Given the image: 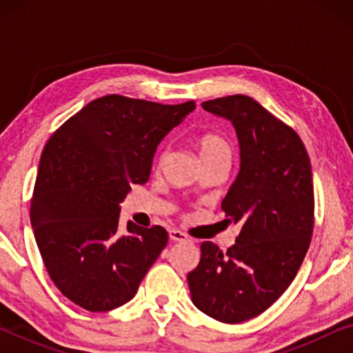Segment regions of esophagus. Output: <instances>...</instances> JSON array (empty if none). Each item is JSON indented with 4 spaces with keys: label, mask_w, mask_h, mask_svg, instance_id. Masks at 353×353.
<instances>
[{
    "label": "esophagus",
    "mask_w": 353,
    "mask_h": 353,
    "mask_svg": "<svg viewBox=\"0 0 353 353\" xmlns=\"http://www.w3.org/2000/svg\"><path fill=\"white\" fill-rule=\"evenodd\" d=\"M168 238H170V241H173V243H185V241H188V236L185 233H181L180 230L168 231Z\"/></svg>",
    "instance_id": "34e87169"
}]
</instances>
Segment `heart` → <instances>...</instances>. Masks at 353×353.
<instances>
[{
    "label": "heart",
    "instance_id": "obj_1",
    "mask_svg": "<svg viewBox=\"0 0 353 353\" xmlns=\"http://www.w3.org/2000/svg\"><path fill=\"white\" fill-rule=\"evenodd\" d=\"M197 151H199L202 165L210 162H230L231 159V148L228 141L216 133L202 134L197 141Z\"/></svg>",
    "mask_w": 353,
    "mask_h": 353
}]
</instances>
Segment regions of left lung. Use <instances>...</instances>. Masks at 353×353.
Masks as SVG:
<instances>
[{"label": "left lung", "instance_id": "1", "mask_svg": "<svg viewBox=\"0 0 353 353\" xmlns=\"http://www.w3.org/2000/svg\"><path fill=\"white\" fill-rule=\"evenodd\" d=\"M230 120L239 143V173L221 210L241 225L234 245L201 244L188 273L192 303L221 323H243L281 297L301 268L313 233L312 165L291 127L244 94L202 103Z\"/></svg>", "mask_w": 353, "mask_h": 353}]
</instances>
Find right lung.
Segmentation results:
<instances>
[{"instance_id": "add662e5", "label": "right lung", "mask_w": 353, "mask_h": 353, "mask_svg": "<svg viewBox=\"0 0 353 353\" xmlns=\"http://www.w3.org/2000/svg\"><path fill=\"white\" fill-rule=\"evenodd\" d=\"M194 109V101L103 96L46 143L30 221L50 278L79 307L108 312L132 301L167 245L162 226L128 221L122 233L120 202L149 180L157 146Z\"/></svg>"}]
</instances>
